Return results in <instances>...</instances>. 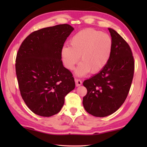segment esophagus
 <instances>
[{
    "instance_id": "1",
    "label": "esophagus",
    "mask_w": 147,
    "mask_h": 147,
    "mask_svg": "<svg viewBox=\"0 0 147 147\" xmlns=\"http://www.w3.org/2000/svg\"><path fill=\"white\" fill-rule=\"evenodd\" d=\"M75 83H76V86H79L80 85H82V81H81L80 79H77V78H75Z\"/></svg>"
}]
</instances>
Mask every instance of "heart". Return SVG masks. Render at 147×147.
I'll list each match as a JSON object with an SVG mask.
<instances>
[{
    "label": "heart",
    "mask_w": 147,
    "mask_h": 147,
    "mask_svg": "<svg viewBox=\"0 0 147 147\" xmlns=\"http://www.w3.org/2000/svg\"><path fill=\"white\" fill-rule=\"evenodd\" d=\"M70 45H64L61 55L65 67L72 70L78 62H82L76 70L78 76H83L89 71L96 73L104 68L111 57L112 39L105 33L93 28L80 31L72 37Z\"/></svg>",
    "instance_id": "heart-1"
}]
</instances>
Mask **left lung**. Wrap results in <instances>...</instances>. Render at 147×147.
<instances>
[{
  "label": "left lung",
  "mask_w": 147,
  "mask_h": 147,
  "mask_svg": "<svg viewBox=\"0 0 147 147\" xmlns=\"http://www.w3.org/2000/svg\"><path fill=\"white\" fill-rule=\"evenodd\" d=\"M113 42L111 57L98 74L85 80L87 89L83 98L84 108L95 117L113 114L128 95L135 71L131 49L119 34L109 28Z\"/></svg>",
  "instance_id": "1"
}]
</instances>
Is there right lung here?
Returning <instances> with one entry per match:
<instances>
[{
	"label": "right lung",
	"mask_w": 147,
	"mask_h": 147,
	"mask_svg": "<svg viewBox=\"0 0 147 147\" xmlns=\"http://www.w3.org/2000/svg\"><path fill=\"white\" fill-rule=\"evenodd\" d=\"M74 28L63 24L35 31L22 42L16 59L19 88L33 113L51 117L57 114L64 98L74 90L71 72L61 60V50Z\"/></svg>",
	"instance_id": "1"
}]
</instances>
